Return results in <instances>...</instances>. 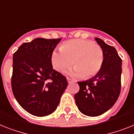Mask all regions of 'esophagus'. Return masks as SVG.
Here are the masks:
<instances>
[{"instance_id": "34e87169", "label": "esophagus", "mask_w": 134, "mask_h": 134, "mask_svg": "<svg viewBox=\"0 0 134 134\" xmlns=\"http://www.w3.org/2000/svg\"><path fill=\"white\" fill-rule=\"evenodd\" d=\"M67 82H68V83H70L72 82V80L71 79V78H69V77H67Z\"/></svg>"}]
</instances>
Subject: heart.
I'll return each instance as SVG.
<instances>
[{
	"mask_svg": "<svg viewBox=\"0 0 134 134\" xmlns=\"http://www.w3.org/2000/svg\"><path fill=\"white\" fill-rule=\"evenodd\" d=\"M103 52L99 46L84 39H73L55 50L52 54V67L63 71L74 63L75 67L69 72L74 77L88 78L99 72L103 63Z\"/></svg>",
	"mask_w": 134,
	"mask_h": 134,
	"instance_id": "heart-1",
	"label": "heart"
}]
</instances>
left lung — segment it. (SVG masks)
I'll list each match as a JSON object with an SVG mask.
<instances>
[{
    "mask_svg": "<svg viewBox=\"0 0 134 134\" xmlns=\"http://www.w3.org/2000/svg\"><path fill=\"white\" fill-rule=\"evenodd\" d=\"M95 39L103 50V65L94 77L77 82L80 91L74 95L78 110L88 116H97L107 112L121 91L122 60L114 47L101 39Z\"/></svg>",
    "mask_w": 134,
    "mask_h": 134,
    "instance_id": "left-lung-1",
    "label": "left lung"
}]
</instances>
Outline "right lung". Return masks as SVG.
Listing matches in <instances>:
<instances>
[{"label": "right lung", "instance_id": "1", "mask_svg": "<svg viewBox=\"0 0 134 134\" xmlns=\"http://www.w3.org/2000/svg\"><path fill=\"white\" fill-rule=\"evenodd\" d=\"M60 40L36 38L21 45L13 56V93L22 108L32 115L45 116L54 112L68 85L51 62Z\"/></svg>", "mask_w": 134, "mask_h": 134}]
</instances>
